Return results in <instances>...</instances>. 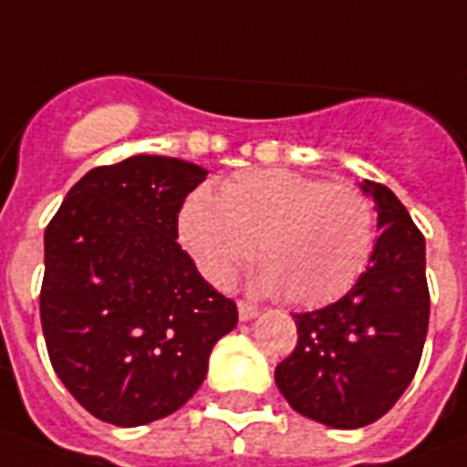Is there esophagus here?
Returning a JSON list of instances; mask_svg holds the SVG:
<instances>
[{
    "label": "esophagus",
    "mask_w": 467,
    "mask_h": 467,
    "mask_svg": "<svg viewBox=\"0 0 467 467\" xmlns=\"http://www.w3.org/2000/svg\"><path fill=\"white\" fill-rule=\"evenodd\" d=\"M237 309H240L242 321H249V319H254V317H259V306L249 305V302H240V305H237Z\"/></svg>",
    "instance_id": "1"
}]
</instances>
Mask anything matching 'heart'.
I'll list each match as a JSON object with an SVG mask.
<instances>
[{
    "label": "heart",
    "instance_id": "obj_1",
    "mask_svg": "<svg viewBox=\"0 0 467 467\" xmlns=\"http://www.w3.org/2000/svg\"><path fill=\"white\" fill-rule=\"evenodd\" d=\"M180 233L201 273L230 285L259 244L256 287L319 306L348 293L377 244V211L355 184L326 182L283 168L244 170L215 199L189 196Z\"/></svg>",
    "mask_w": 467,
    "mask_h": 467
}]
</instances>
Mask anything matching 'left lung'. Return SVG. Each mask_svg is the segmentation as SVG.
<instances>
[{"mask_svg": "<svg viewBox=\"0 0 467 467\" xmlns=\"http://www.w3.org/2000/svg\"><path fill=\"white\" fill-rule=\"evenodd\" d=\"M381 227L369 266L338 302L293 314L297 345L278 367L275 384L305 418L336 430L377 422L418 371L430 287L424 234L391 189L365 180Z\"/></svg>", "mask_w": 467, "mask_h": 467, "instance_id": "8db88e82", "label": "left lung"}]
</instances>
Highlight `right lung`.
<instances>
[{
  "label": "right lung",
  "instance_id": "right-lung-1",
  "mask_svg": "<svg viewBox=\"0 0 467 467\" xmlns=\"http://www.w3.org/2000/svg\"><path fill=\"white\" fill-rule=\"evenodd\" d=\"M206 170L131 155L86 172L45 230L40 321L57 377L98 420L139 427L203 384L237 305L177 244V215Z\"/></svg>",
  "mask_w": 467,
  "mask_h": 467
}]
</instances>
